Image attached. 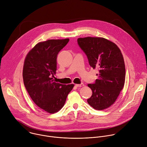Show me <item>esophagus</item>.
I'll return each mask as SVG.
<instances>
[{
	"mask_svg": "<svg viewBox=\"0 0 147 147\" xmlns=\"http://www.w3.org/2000/svg\"><path fill=\"white\" fill-rule=\"evenodd\" d=\"M84 86V84L83 83H81V84H75V86L78 87H82Z\"/></svg>",
	"mask_w": 147,
	"mask_h": 147,
	"instance_id": "1",
	"label": "esophagus"
}]
</instances>
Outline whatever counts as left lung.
Instances as JSON below:
<instances>
[{"label": "left lung", "instance_id": "obj_1", "mask_svg": "<svg viewBox=\"0 0 147 147\" xmlns=\"http://www.w3.org/2000/svg\"><path fill=\"white\" fill-rule=\"evenodd\" d=\"M77 42L90 67L99 72L95 82L87 84L93 93L87 102L95 109H105L115 102L124 86L126 69L122 54L116 44L103 38H78Z\"/></svg>", "mask_w": 147, "mask_h": 147}]
</instances>
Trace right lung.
Returning a JSON list of instances; mask_svg holds the SVG:
<instances>
[{
	"mask_svg": "<svg viewBox=\"0 0 147 147\" xmlns=\"http://www.w3.org/2000/svg\"><path fill=\"white\" fill-rule=\"evenodd\" d=\"M69 39H51L38 43L26 55L23 67V80L33 101L50 113L64 105L74 84H63L53 80L57 55Z\"/></svg>",
	"mask_w": 147,
	"mask_h": 147,
	"instance_id": "add662e5",
	"label": "right lung"
}]
</instances>
